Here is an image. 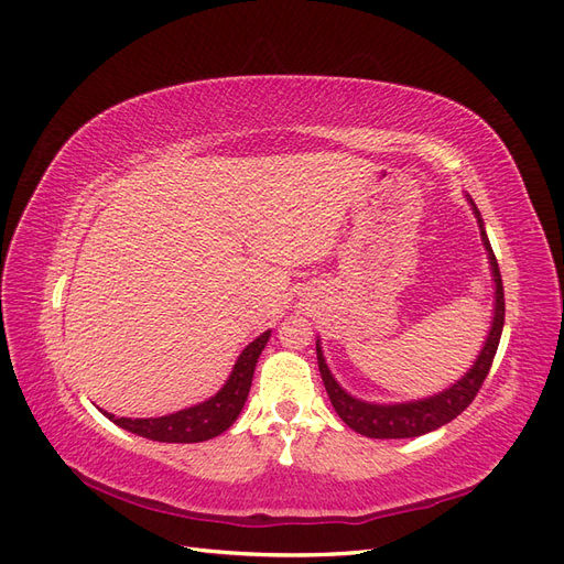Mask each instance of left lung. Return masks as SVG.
<instances>
[{
    "mask_svg": "<svg viewBox=\"0 0 564 564\" xmlns=\"http://www.w3.org/2000/svg\"><path fill=\"white\" fill-rule=\"evenodd\" d=\"M466 197L470 202L477 224H480V237H482V245L487 249L491 278H494V284H497V292H494V301L497 303H494V319H491L489 336L485 340V348L480 350V355H477L475 365L464 373V377H460L447 390L437 392V395L414 400V402H400V404H373V402H365V400H357V398L348 395V392L336 383L327 362H324V355H322L319 340H317V365H319L324 388H327V395L336 409V414L340 416V421H344L355 433H360L365 437H377V440L419 437V435L431 433L464 412V409L475 400L477 390L482 388V383L487 379L489 367L494 362V355H497V348H499L501 332H503L506 301H503V284H501L499 263H497V256H494L491 245L487 240L482 216H480V212H477L470 195H466Z\"/></svg>",
    "mask_w": 564,
    "mask_h": 564,
    "instance_id": "1",
    "label": "left lung"
}]
</instances>
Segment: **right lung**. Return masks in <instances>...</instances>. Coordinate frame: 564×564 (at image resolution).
Masks as SVG:
<instances>
[{"instance_id": "right-lung-1", "label": "right lung", "mask_w": 564, "mask_h": 564, "mask_svg": "<svg viewBox=\"0 0 564 564\" xmlns=\"http://www.w3.org/2000/svg\"><path fill=\"white\" fill-rule=\"evenodd\" d=\"M270 338V332L253 338L251 344L237 357L232 373L228 377L226 386L220 388L214 398L207 402L181 409L176 414L160 416V419H127L104 412L119 429L135 433L155 442H204L212 440L220 433H226L235 419L240 416L242 406L247 402L253 369L259 362V355L263 352Z\"/></svg>"}]
</instances>
